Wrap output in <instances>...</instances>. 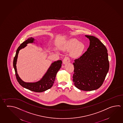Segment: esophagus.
Listing matches in <instances>:
<instances>
[{
    "label": "esophagus",
    "mask_w": 123,
    "mask_h": 123,
    "mask_svg": "<svg viewBox=\"0 0 123 123\" xmlns=\"http://www.w3.org/2000/svg\"><path fill=\"white\" fill-rule=\"evenodd\" d=\"M70 60L69 57H65L63 60V63L64 64H65L67 63H70Z\"/></svg>",
    "instance_id": "esophagus-1"
}]
</instances>
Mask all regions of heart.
<instances>
[{
  "label": "heart",
  "mask_w": 123,
  "mask_h": 123,
  "mask_svg": "<svg viewBox=\"0 0 123 123\" xmlns=\"http://www.w3.org/2000/svg\"><path fill=\"white\" fill-rule=\"evenodd\" d=\"M85 45L83 42H79L76 39H70L63 46L66 51H70V55L72 58H78L82 55L85 49Z\"/></svg>",
  "instance_id": "1"
}]
</instances>
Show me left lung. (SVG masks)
Returning a JSON list of instances; mask_svg holds the SVG:
<instances>
[{
  "instance_id": "left-lung-1",
  "label": "left lung",
  "mask_w": 123,
  "mask_h": 123,
  "mask_svg": "<svg viewBox=\"0 0 123 123\" xmlns=\"http://www.w3.org/2000/svg\"><path fill=\"white\" fill-rule=\"evenodd\" d=\"M85 37L89 39L90 46L82 56L74 60L73 80L79 90L94 91L101 86L109 71L107 50L97 38Z\"/></svg>"
}]
</instances>
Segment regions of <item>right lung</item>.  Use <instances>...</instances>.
<instances>
[{
    "label": "right lung",
    "mask_w": 123,
    "mask_h": 123,
    "mask_svg": "<svg viewBox=\"0 0 123 123\" xmlns=\"http://www.w3.org/2000/svg\"><path fill=\"white\" fill-rule=\"evenodd\" d=\"M35 40L33 38L30 37L21 43L16 50V55L13 60V65L15 71L16 79L19 84L23 87L30 91L40 93L48 90L53 86L54 81L55 80L56 74L61 67L62 61V60H59L52 63L46 74L39 81L33 83H27L22 80L17 74L16 69V62L19 51L21 49L25 47L28 43H34V41Z\"/></svg>",
    "instance_id": "1"
}]
</instances>
